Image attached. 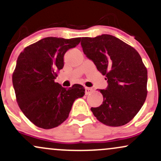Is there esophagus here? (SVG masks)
Returning a JSON list of instances; mask_svg holds the SVG:
<instances>
[{
    "instance_id": "1",
    "label": "esophagus",
    "mask_w": 161,
    "mask_h": 161,
    "mask_svg": "<svg viewBox=\"0 0 161 161\" xmlns=\"http://www.w3.org/2000/svg\"><path fill=\"white\" fill-rule=\"evenodd\" d=\"M92 92V89L90 87H85V93L86 95H89Z\"/></svg>"
}]
</instances>
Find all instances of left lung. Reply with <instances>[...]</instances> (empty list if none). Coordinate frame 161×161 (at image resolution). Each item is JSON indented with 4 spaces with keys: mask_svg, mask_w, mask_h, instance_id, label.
I'll return each mask as SVG.
<instances>
[{
    "mask_svg": "<svg viewBox=\"0 0 161 161\" xmlns=\"http://www.w3.org/2000/svg\"><path fill=\"white\" fill-rule=\"evenodd\" d=\"M81 46L108 83L106 90H99L103 102L91 108L92 114L107 126L125 125L140 110L148 93V71L140 55L110 35L82 37Z\"/></svg>",
    "mask_w": 161,
    "mask_h": 161,
    "instance_id": "obj_1",
    "label": "left lung"
}]
</instances>
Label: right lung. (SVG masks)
I'll return each instance as SVG.
<instances>
[{
    "mask_svg": "<svg viewBox=\"0 0 161 161\" xmlns=\"http://www.w3.org/2000/svg\"><path fill=\"white\" fill-rule=\"evenodd\" d=\"M80 40L45 37L26 47L17 58L13 73L17 103L26 118L40 128L59 126L69 117L75 100L84 96L82 85L65 89L55 82L64 66V55Z\"/></svg>",
    "mask_w": 161,
    "mask_h": 161,
    "instance_id": "obj_1",
    "label": "right lung"
}]
</instances>
